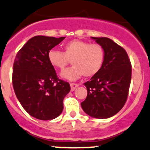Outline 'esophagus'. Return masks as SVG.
<instances>
[{"label": "esophagus", "instance_id": "1", "mask_svg": "<svg viewBox=\"0 0 150 150\" xmlns=\"http://www.w3.org/2000/svg\"><path fill=\"white\" fill-rule=\"evenodd\" d=\"M70 86H71V91H74L76 89V88L78 87L79 84H77V83H70Z\"/></svg>", "mask_w": 150, "mask_h": 150}]
</instances>
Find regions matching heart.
<instances>
[{
	"label": "heart",
	"instance_id": "1",
	"mask_svg": "<svg viewBox=\"0 0 150 150\" xmlns=\"http://www.w3.org/2000/svg\"><path fill=\"white\" fill-rule=\"evenodd\" d=\"M48 61L54 68L62 70L71 61L73 67L63 71L61 76L69 81H76L83 76L92 77L102 68L104 51L98 43L81 40H72L63 46V52L51 49L48 52Z\"/></svg>",
	"mask_w": 150,
	"mask_h": 150
}]
</instances>
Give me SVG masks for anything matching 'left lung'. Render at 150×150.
<instances>
[{"mask_svg": "<svg viewBox=\"0 0 150 150\" xmlns=\"http://www.w3.org/2000/svg\"><path fill=\"white\" fill-rule=\"evenodd\" d=\"M104 51L100 71L84 83L87 96L81 108L90 117L107 119L122 109L128 96L132 65L126 51L110 38L91 37Z\"/></svg>", "mask_w": 150, "mask_h": 150, "instance_id": "left-lung-1", "label": "left lung"}]
</instances>
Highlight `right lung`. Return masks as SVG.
Returning a JSON list of instances; mask_svg holds the SVG:
<instances>
[{
	"label": "right lung",
	"instance_id": "right-lung-1",
	"mask_svg": "<svg viewBox=\"0 0 150 150\" xmlns=\"http://www.w3.org/2000/svg\"><path fill=\"white\" fill-rule=\"evenodd\" d=\"M65 37L36 36L17 53L13 86L23 109L32 117L51 120L62 114L63 100L70 91L68 82L59 79L48 61V52Z\"/></svg>",
	"mask_w": 150,
	"mask_h": 150
}]
</instances>
